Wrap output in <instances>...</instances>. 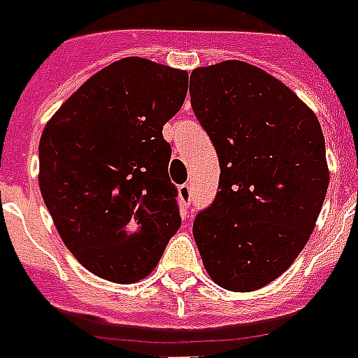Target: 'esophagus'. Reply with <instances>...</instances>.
<instances>
[{"instance_id":"1","label":"esophagus","mask_w":358,"mask_h":358,"mask_svg":"<svg viewBox=\"0 0 358 358\" xmlns=\"http://www.w3.org/2000/svg\"><path fill=\"white\" fill-rule=\"evenodd\" d=\"M178 194H180V203H182V206H184V207L191 206V200H193V193H191V185H189V184L180 185Z\"/></svg>"}]
</instances>
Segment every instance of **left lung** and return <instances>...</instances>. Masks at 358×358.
Instances as JSON below:
<instances>
[{"mask_svg":"<svg viewBox=\"0 0 358 358\" xmlns=\"http://www.w3.org/2000/svg\"><path fill=\"white\" fill-rule=\"evenodd\" d=\"M189 94L220 164L194 242L218 286L260 289L313 233L329 185L322 129L284 83L236 59L194 69Z\"/></svg>","mask_w":358,"mask_h":358,"instance_id":"8db88e82","label":"left lung"}]
</instances>
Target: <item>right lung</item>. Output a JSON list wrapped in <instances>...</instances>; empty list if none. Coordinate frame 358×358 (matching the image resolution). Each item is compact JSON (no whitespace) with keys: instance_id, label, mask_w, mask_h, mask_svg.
I'll use <instances>...</instances> for the list:
<instances>
[{"instance_id":"right-lung-1","label":"right lung","mask_w":358,"mask_h":358,"mask_svg":"<svg viewBox=\"0 0 358 358\" xmlns=\"http://www.w3.org/2000/svg\"><path fill=\"white\" fill-rule=\"evenodd\" d=\"M187 78L123 58L89 78L45 125L43 202L69 251L105 280L145 278L182 224L162 131L182 109Z\"/></svg>"}]
</instances>
